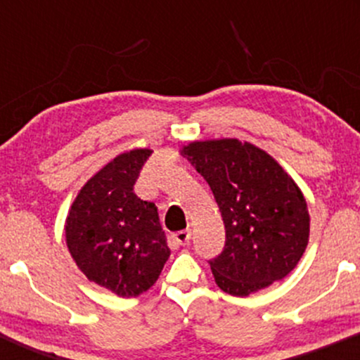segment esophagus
Segmentation results:
<instances>
[{
  "mask_svg": "<svg viewBox=\"0 0 360 360\" xmlns=\"http://www.w3.org/2000/svg\"><path fill=\"white\" fill-rule=\"evenodd\" d=\"M174 240L177 245H188L191 240V233H189V230H181V232L174 233Z\"/></svg>",
  "mask_w": 360,
  "mask_h": 360,
  "instance_id": "34e87169",
  "label": "esophagus"
}]
</instances>
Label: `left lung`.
I'll return each instance as SVG.
<instances>
[{
  "instance_id": "left-lung-1",
  "label": "left lung",
  "mask_w": 360,
  "mask_h": 360,
  "mask_svg": "<svg viewBox=\"0 0 360 360\" xmlns=\"http://www.w3.org/2000/svg\"><path fill=\"white\" fill-rule=\"evenodd\" d=\"M181 154L210 184L225 223V247L208 260L218 288L249 296L286 278L309 237L295 181L267 152L237 139L193 142Z\"/></svg>"
}]
</instances>
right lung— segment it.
Listing matches in <instances>:
<instances>
[{"label":"right lung","instance_id":"right-lung-1","mask_svg":"<svg viewBox=\"0 0 360 360\" xmlns=\"http://www.w3.org/2000/svg\"><path fill=\"white\" fill-rule=\"evenodd\" d=\"M148 148L115 157L82 186L65 220V242L84 276L122 298L154 286L171 255L157 208L134 193Z\"/></svg>","mask_w":360,"mask_h":360}]
</instances>
